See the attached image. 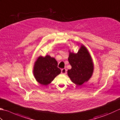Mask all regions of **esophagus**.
<instances>
[{
  "label": "esophagus",
  "instance_id": "obj_1",
  "mask_svg": "<svg viewBox=\"0 0 120 120\" xmlns=\"http://www.w3.org/2000/svg\"><path fill=\"white\" fill-rule=\"evenodd\" d=\"M61 73L62 74H65L67 73V70L65 69H61Z\"/></svg>",
  "mask_w": 120,
  "mask_h": 120
}]
</instances>
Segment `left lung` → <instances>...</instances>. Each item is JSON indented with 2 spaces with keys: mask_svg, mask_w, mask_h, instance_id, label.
Here are the masks:
<instances>
[{
  "mask_svg": "<svg viewBox=\"0 0 120 120\" xmlns=\"http://www.w3.org/2000/svg\"><path fill=\"white\" fill-rule=\"evenodd\" d=\"M69 52L68 61L72 68L68 70V75L73 83L81 85L88 82L93 75L94 65L92 58L87 48L82 44L77 53L70 50Z\"/></svg>",
  "mask_w": 120,
  "mask_h": 120,
  "instance_id": "obj_1",
  "label": "left lung"
}]
</instances>
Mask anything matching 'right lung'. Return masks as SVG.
Instances as JSON below:
<instances>
[{
  "instance_id": "add662e5",
  "label": "right lung",
  "mask_w": 120,
  "mask_h": 120,
  "mask_svg": "<svg viewBox=\"0 0 120 120\" xmlns=\"http://www.w3.org/2000/svg\"><path fill=\"white\" fill-rule=\"evenodd\" d=\"M55 58L48 55L45 57L40 56L34 62L33 73L36 81L41 85L47 86L60 74Z\"/></svg>"
}]
</instances>
